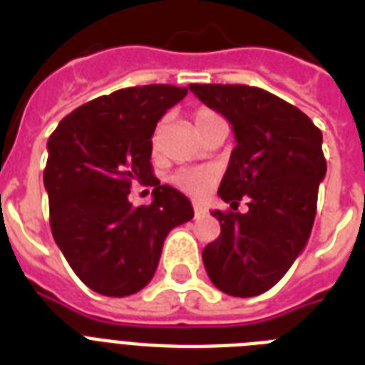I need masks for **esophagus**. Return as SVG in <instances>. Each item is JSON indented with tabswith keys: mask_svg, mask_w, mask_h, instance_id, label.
Returning <instances> with one entry per match:
<instances>
[{
	"mask_svg": "<svg viewBox=\"0 0 365 365\" xmlns=\"http://www.w3.org/2000/svg\"><path fill=\"white\" fill-rule=\"evenodd\" d=\"M193 210H195V216H205L206 214L205 205H202L200 200H193Z\"/></svg>",
	"mask_w": 365,
	"mask_h": 365,
	"instance_id": "1",
	"label": "esophagus"
}]
</instances>
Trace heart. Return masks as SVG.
Listing matches in <instances>:
<instances>
[{
  "instance_id": "1",
  "label": "heart",
  "mask_w": 365,
  "mask_h": 365,
  "mask_svg": "<svg viewBox=\"0 0 365 365\" xmlns=\"http://www.w3.org/2000/svg\"><path fill=\"white\" fill-rule=\"evenodd\" d=\"M214 119H220V117L214 113L212 110H206V108H200V110L195 111L193 115V123L197 132L200 128H205L208 123H212ZM159 142H160V125L155 128L153 132V153L157 155L159 151ZM216 176V172L212 170V168H182V170H178L174 176H172V182L176 183L178 187L183 189V191H187V193L193 195H200L205 193L208 185L212 183Z\"/></svg>"
}]
</instances>
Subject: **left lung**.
<instances>
[{
	"label": "left lung",
	"instance_id": "left-lung-1",
	"mask_svg": "<svg viewBox=\"0 0 365 365\" xmlns=\"http://www.w3.org/2000/svg\"><path fill=\"white\" fill-rule=\"evenodd\" d=\"M233 125L235 145L217 195L235 210H212L222 233L202 250L205 269L223 294L254 297L286 274L311 237L318 185L326 176L322 132L297 110L248 85H189Z\"/></svg>",
	"mask_w": 365,
	"mask_h": 365
}]
</instances>
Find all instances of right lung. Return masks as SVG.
<instances>
[{
    "instance_id": "1",
    "label": "right lung",
    "mask_w": 365,
    "mask_h": 365,
    "mask_svg": "<svg viewBox=\"0 0 365 365\" xmlns=\"http://www.w3.org/2000/svg\"><path fill=\"white\" fill-rule=\"evenodd\" d=\"M185 94L174 85L121 88L71 111L48 138L43 183L54 242L98 294L140 292L166 235L193 217L187 197L160 185L151 168L155 126ZM132 182L154 187L151 205L128 202Z\"/></svg>"
}]
</instances>
